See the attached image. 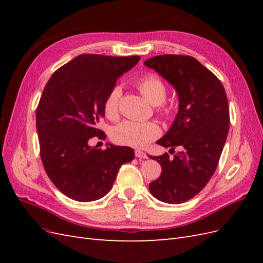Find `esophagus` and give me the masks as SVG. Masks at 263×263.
Listing matches in <instances>:
<instances>
[{"label": "esophagus", "instance_id": "34e87169", "mask_svg": "<svg viewBox=\"0 0 263 263\" xmlns=\"http://www.w3.org/2000/svg\"><path fill=\"white\" fill-rule=\"evenodd\" d=\"M135 156H136L137 158H140V159H147L148 158L144 151H141V150H135Z\"/></svg>", "mask_w": 263, "mask_h": 263}]
</instances>
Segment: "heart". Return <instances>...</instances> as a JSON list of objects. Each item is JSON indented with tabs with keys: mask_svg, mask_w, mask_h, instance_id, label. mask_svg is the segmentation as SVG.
Listing matches in <instances>:
<instances>
[{
	"mask_svg": "<svg viewBox=\"0 0 263 263\" xmlns=\"http://www.w3.org/2000/svg\"><path fill=\"white\" fill-rule=\"evenodd\" d=\"M136 87L151 104L159 105L165 100L166 87L156 76L150 74L140 78L136 82ZM121 94V89L118 86H114L104 100L103 108H104L105 116L110 121H115L118 117V104ZM159 112L161 114H168L169 109L161 105L159 107ZM159 135H160V127L155 122L125 121L114 127L112 130V139L119 145L142 148L159 137Z\"/></svg>",
	"mask_w": 263,
	"mask_h": 263,
	"instance_id": "b5f03b06",
	"label": "heart"
}]
</instances>
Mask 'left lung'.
I'll use <instances>...</instances> for the list:
<instances>
[{
    "label": "left lung",
    "instance_id": "1",
    "mask_svg": "<svg viewBox=\"0 0 263 263\" xmlns=\"http://www.w3.org/2000/svg\"><path fill=\"white\" fill-rule=\"evenodd\" d=\"M145 66L171 83L179 95L178 115L157 144L182 150L173 158L166 153L151 156L162 172L149 190L159 201L181 204L200 193L217 168L229 129L227 95L219 79L191 55H156Z\"/></svg>",
    "mask_w": 263,
    "mask_h": 263
}]
</instances>
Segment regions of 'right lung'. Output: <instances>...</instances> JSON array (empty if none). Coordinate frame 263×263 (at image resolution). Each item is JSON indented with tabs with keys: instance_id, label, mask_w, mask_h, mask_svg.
Instances as JSON below:
<instances>
[{
	"instance_id": "right-lung-1",
	"label": "right lung",
	"mask_w": 263,
	"mask_h": 263,
	"mask_svg": "<svg viewBox=\"0 0 263 263\" xmlns=\"http://www.w3.org/2000/svg\"><path fill=\"white\" fill-rule=\"evenodd\" d=\"M140 60L139 55L84 53L55 70L36 109L41 158L47 176L61 193L91 202L112 189L121 165L135 158L129 147H90L104 116V100L117 79Z\"/></svg>"
}]
</instances>
